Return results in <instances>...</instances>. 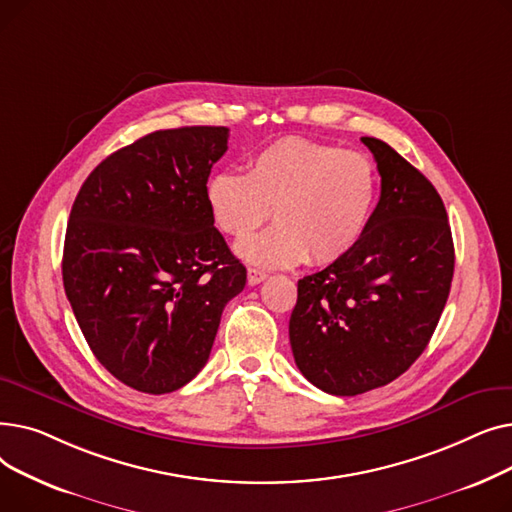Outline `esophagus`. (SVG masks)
<instances>
[{
  "instance_id": "1",
  "label": "esophagus",
  "mask_w": 512,
  "mask_h": 512,
  "mask_svg": "<svg viewBox=\"0 0 512 512\" xmlns=\"http://www.w3.org/2000/svg\"><path fill=\"white\" fill-rule=\"evenodd\" d=\"M265 278H267V274H265L263 270H257V267H249V272H247V282H249V286H255V284L263 282Z\"/></svg>"
}]
</instances>
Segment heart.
<instances>
[{
    "instance_id": "b5f03b06",
    "label": "heart",
    "mask_w": 512,
    "mask_h": 512,
    "mask_svg": "<svg viewBox=\"0 0 512 512\" xmlns=\"http://www.w3.org/2000/svg\"><path fill=\"white\" fill-rule=\"evenodd\" d=\"M380 195L375 161L361 151L284 137L247 161V174L218 172L205 197L222 234L245 240L274 209L276 226L242 242L251 263L330 265L365 236Z\"/></svg>"
}]
</instances>
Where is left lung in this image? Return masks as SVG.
Here are the masks:
<instances>
[{"label":"left lung","instance_id":"1","mask_svg":"<svg viewBox=\"0 0 512 512\" xmlns=\"http://www.w3.org/2000/svg\"><path fill=\"white\" fill-rule=\"evenodd\" d=\"M382 195L359 245L299 280L288 334L305 378L336 396L380 388L425 351L444 311L454 245L444 203L388 143L363 137Z\"/></svg>","mask_w":512,"mask_h":512}]
</instances>
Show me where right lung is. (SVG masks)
I'll return each mask as SVG.
<instances>
[{"label": "right lung", "mask_w": 512, "mask_h": 512, "mask_svg": "<svg viewBox=\"0 0 512 512\" xmlns=\"http://www.w3.org/2000/svg\"><path fill=\"white\" fill-rule=\"evenodd\" d=\"M226 149V126L157 130L105 157L74 199L66 297L97 361L139 392L191 382L247 284L205 197Z\"/></svg>", "instance_id": "obj_1"}]
</instances>
